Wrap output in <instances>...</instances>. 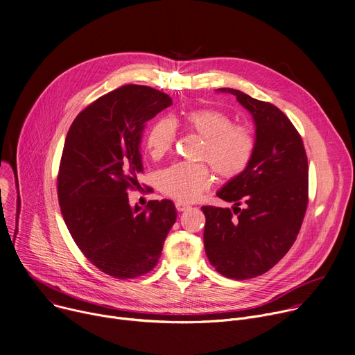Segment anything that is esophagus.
<instances>
[{
    "mask_svg": "<svg viewBox=\"0 0 355 355\" xmlns=\"http://www.w3.org/2000/svg\"><path fill=\"white\" fill-rule=\"evenodd\" d=\"M176 209L178 211H186L187 209H190V206L187 203H182V202H178L176 203Z\"/></svg>",
    "mask_w": 355,
    "mask_h": 355,
    "instance_id": "obj_1",
    "label": "esophagus"
}]
</instances>
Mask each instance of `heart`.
<instances>
[{
    "label": "heart",
    "mask_w": 355,
    "mask_h": 355,
    "mask_svg": "<svg viewBox=\"0 0 355 355\" xmlns=\"http://www.w3.org/2000/svg\"><path fill=\"white\" fill-rule=\"evenodd\" d=\"M189 131L205 139L198 159L207 162L214 173L231 180L241 176L255 150L254 134L218 110H193L184 115ZM176 139V123L172 118L157 120L146 134V148L153 157L168 153ZM211 183V175L203 164H173L157 175V187L178 202H193Z\"/></svg>",
    "instance_id": "1"
}]
</instances>
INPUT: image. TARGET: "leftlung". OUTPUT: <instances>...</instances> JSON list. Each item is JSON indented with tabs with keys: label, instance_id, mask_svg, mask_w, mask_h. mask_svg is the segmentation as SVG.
Segmentation results:
<instances>
[{
	"label": "left lung",
	"instance_id": "8db88e82",
	"mask_svg": "<svg viewBox=\"0 0 355 355\" xmlns=\"http://www.w3.org/2000/svg\"><path fill=\"white\" fill-rule=\"evenodd\" d=\"M216 92L237 97L255 124L251 164L217 191L232 209L202 207L210 263L223 277L243 281L268 272L293 245L307 207V156L278 107L235 89Z\"/></svg>",
	"mask_w": 355,
	"mask_h": 355
}]
</instances>
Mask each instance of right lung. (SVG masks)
<instances>
[{"label":"right lung","mask_w":355,"mask_h":355,"mask_svg":"<svg viewBox=\"0 0 355 355\" xmlns=\"http://www.w3.org/2000/svg\"><path fill=\"white\" fill-rule=\"evenodd\" d=\"M169 105L159 90L123 86L86 107L66 135L58 176L63 220L85 257L118 279L152 270L176 221L172 200L131 207L127 193L142 172L144 125Z\"/></svg>","instance_id":"right-lung-1"}]
</instances>
